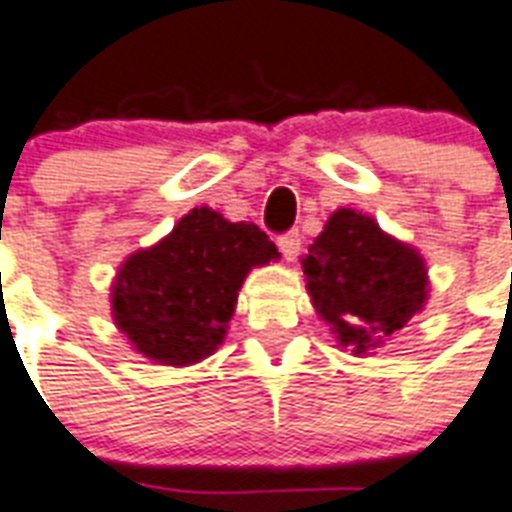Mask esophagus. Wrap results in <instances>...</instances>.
<instances>
[{
  "label": "esophagus",
  "instance_id": "1",
  "mask_svg": "<svg viewBox=\"0 0 512 512\" xmlns=\"http://www.w3.org/2000/svg\"><path fill=\"white\" fill-rule=\"evenodd\" d=\"M278 249H281V255H284V260H297L299 252H302V236H299V231H286V234L278 236Z\"/></svg>",
  "mask_w": 512,
  "mask_h": 512
}]
</instances>
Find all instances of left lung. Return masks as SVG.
I'll return each instance as SVG.
<instances>
[{
    "instance_id": "1",
    "label": "left lung",
    "mask_w": 512,
    "mask_h": 512,
    "mask_svg": "<svg viewBox=\"0 0 512 512\" xmlns=\"http://www.w3.org/2000/svg\"><path fill=\"white\" fill-rule=\"evenodd\" d=\"M302 270L315 313L355 357L405 328L429 299V270L418 249L352 207L328 218Z\"/></svg>"
}]
</instances>
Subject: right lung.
Returning <instances> with one entry per match:
<instances>
[{
	"label": "right lung",
	"mask_w": 512,
	"mask_h": 512,
	"mask_svg": "<svg viewBox=\"0 0 512 512\" xmlns=\"http://www.w3.org/2000/svg\"><path fill=\"white\" fill-rule=\"evenodd\" d=\"M278 257L255 223H231L210 207H194L165 239L120 265L112 321L149 360L194 365L226 339L249 270Z\"/></svg>",
	"instance_id": "obj_1"
}]
</instances>
